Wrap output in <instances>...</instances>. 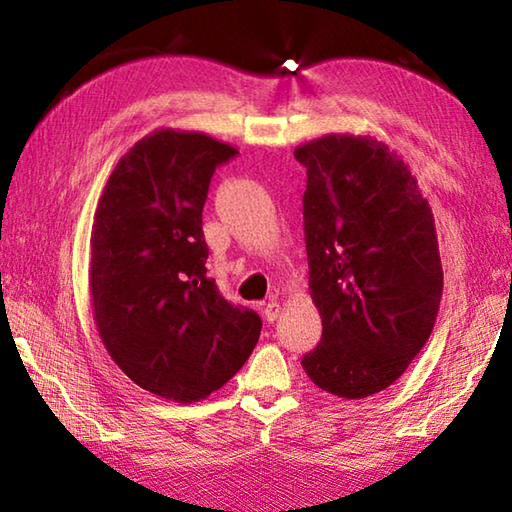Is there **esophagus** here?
I'll use <instances>...</instances> for the list:
<instances>
[{"label": "esophagus", "mask_w": 512, "mask_h": 512, "mask_svg": "<svg viewBox=\"0 0 512 512\" xmlns=\"http://www.w3.org/2000/svg\"><path fill=\"white\" fill-rule=\"evenodd\" d=\"M279 312H281V306L277 303V299H270L266 306H264V317L273 323L279 319Z\"/></svg>", "instance_id": "34e87169"}]
</instances>
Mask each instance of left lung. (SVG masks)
<instances>
[{
    "mask_svg": "<svg viewBox=\"0 0 512 512\" xmlns=\"http://www.w3.org/2000/svg\"><path fill=\"white\" fill-rule=\"evenodd\" d=\"M295 158L308 169L303 231L323 323L301 365L328 394L361 400L429 341L442 299L436 224L409 165L378 138L328 134Z\"/></svg>",
    "mask_w": 512,
    "mask_h": 512,
    "instance_id": "left-lung-1",
    "label": "left lung"
}]
</instances>
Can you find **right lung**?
Listing matches in <instances>:
<instances>
[{
	"label": "right lung",
	"mask_w": 512,
	"mask_h": 512,
	"mask_svg": "<svg viewBox=\"0 0 512 512\" xmlns=\"http://www.w3.org/2000/svg\"><path fill=\"white\" fill-rule=\"evenodd\" d=\"M235 154L202 132L156 129L118 160L94 213L96 330L138 387L173 402L220 389L262 332L257 312L206 277L202 209L215 167Z\"/></svg>",
	"instance_id": "obj_1"
}]
</instances>
